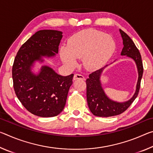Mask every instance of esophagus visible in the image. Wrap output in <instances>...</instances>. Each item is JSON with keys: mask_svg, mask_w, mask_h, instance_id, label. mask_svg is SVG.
<instances>
[{"mask_svg": "<svg viewBox=\"0 0 153 153\" xmlns=\"http://www.w3.org/2000/svg\"><path fill=\"white\" fill-rule=\"evenodd\" d=\"M77 79H84V77L81 74H76L74 75V80H77Z\"/></svg>", "mask_w": 153, "mask_h": 153, "instance_id": "obj_1", "label": "esophagus"}]
</instances>
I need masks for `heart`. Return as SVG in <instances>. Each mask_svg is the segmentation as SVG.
<instances>
[{"instance_id":"b5f03b06","label":"heart","mask_w":153,"mask_h":153,"mask_svg":"<svg viewBox=\"0 0 153 153\" xmlns=\"http://www.w3.org/2000/svg\"><path fill=\"white\" fill-rule=\"evenodd\" d=\"M116 42L111 35L93 28L82 30L71 36L68 45L62 46L60 55L65 63L74 67L82 58L87 70L99 69L107 63L116 50Z\"/></svg>"}]
</instances>
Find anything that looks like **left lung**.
<instances>
[{"mask_svg": "<svg viewBox=\"0 0 153 153\" xmlns=\"http://www.w3.org/2000/svg\"><path fill=\"white\" fill-rule=\"evenodd\" d=\"M120 32L122 37L123 45L121 55H126L128 57L132 59L136 64L138 73L136 89L133 97L128 101L123 102L114 101L106 95L100 82L102 71L108 65L90 74L89 77L86 81L87 102L91 113L98 117H111L124 112L136 99L140 87V82L143 74V65L140 53L129 36L121 30H120Z\"/></svg>", "mask_w": 153, "mask_h": 153, "instance_id": "left-lung-1", "label": "left lung"}]
</instances>
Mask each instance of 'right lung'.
<instances>
[{
	"label": "right lung",
	"instance_id": "add662e5",
	"mask_svg": "<svg viewBox=\"0 0 153 153\" xmlns=\"http://www.w3.org/2000/svg\"><path fill=\"white\" fill-rule=\"evenodd\" d=\"M61 31L42 30L31 36L18 51L12 69L13 87L18 99L33 115H58L63 110L74 74L59 75L47 65L39 73L32 71L36 61L55 56L63 35Z\"/></svg>",
	"mask_w": 153,
	"mask_h": 153
}]
</instances>
